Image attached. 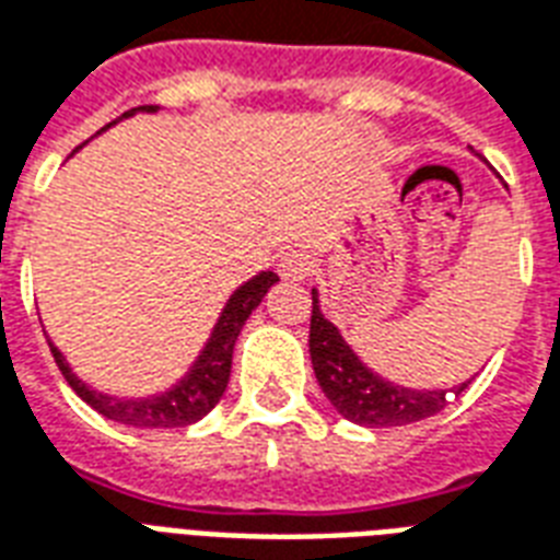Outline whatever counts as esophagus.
Segmentation results:
<instances>
[{
  "label": "esophagus",
  "mask_w": 560,
  "mask_h": 560,
  "mask_svg": "<svg viewBox=\"0 0 560 560\" xmlns=\"http://www.w3.org/2000/svg\"><path fill=\"white\" fill-rule=\"evenodd\" d=\"M312 271H315V259H312L306 250H289V254H283V259H280V275H283L285 280H306Z\"/></svg>",
  "instance_id": "34e87169"
}]
</instances>
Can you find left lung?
Segmentation results:
<instances>
[{
  "instance_id": "obj_1",
  "label": "left lung",
  "mask_w": 560,
  "mask_h": 560,
  "mask_svg": "<svg viewBox=\"0 0 560 560\" xmlns=\"http://www.w3.org/2000/svg\"><path fill=\"white\" fill-rule=\"evenodd\" d=\"M310 357L320 392L327 394V400L339 409L341 418L353 420L359 427H406L432 418L446 406L450 392H411L371 374L357 353L345 345L339 329L320 315L315 292H312ZM467 385L470 383L456 385L453 394L458 397Z\"/></svg>"
}]
</instances>
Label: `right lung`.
<instances>
[{
    "label": "right lung",
    "mask_w": 560,
    "mask_h": 560,
    "mask_svg": "<svg viewBox=\"0 0 560 560\" xmlns=\"http://www.w3.org/2000/svg\"><path fill=\"white\" fill-rule=\"evenodd\" d=\"M133 110H158V107H133ZM133 110L122 116H131ZM104 131V128H102ZM280 277L275 271H262L254 280L242 285L233 292L228 301L224 312H221L219 324L212 329L207 348L192 365V371L180 380V383L166 394L149 397V400H119V397H107L102 392H93L90 385H84L72 374V368L67 365V359L60 357V350L49 341L51 357L58 362L60 374L69 383V388L86 402L93 406L98 415L125 423V427H145V429H175V427H189L195 420H201L203 415H210L215 409V402L221 400V394L228 388L231 380V365H233V348L240 339L242 327L248 315L259 306V301L266 298V292L277 283Z\"/></svg>",
    "instance_id": "obj_1"
}]
</instances>
